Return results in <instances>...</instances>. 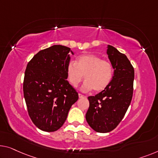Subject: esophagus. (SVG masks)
Masks as SVG:
<instances>
[{
  "mask_svg": "<svg viewBox=\"0 0 158 158\" xmlns=\"http://www.w3.org/2000/svg\"><path fill=\"white\" fill-rule=\"evenodd\" d=\"M79 98H86V96H84L83 94H79Z\"/></svg>",
  "mask_w": 158,
  "mask_h": 158,
  "instance_id": "esophagus-1",
  "label": "esophagus"
}]
</instances>
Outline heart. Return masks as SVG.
<instances>
[{
	"instance_id": "obj_1",
	"label": "heart",
	"mask_w": 158,
	"mask_h": 158,
	"mask_svg": "<svg viewBox=\"0 0 158 158\" xmlns=\"http://www.w3.org/2000/svg\"><path fill=\"white\" fill-rule=\"evenodd\" d=\"M66 72L68 81L74 88L79 86L84 76L86 81L81 90L85 92L92 89L96 92L103 91L109 86L114 76L110 62L93 54L79 56L76 64L72 62L68 63Z\"/></svg>"
}]
</instances>
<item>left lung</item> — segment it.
Listing matches in <instances>:
<instances>
[{
  "instance_id": "8db88e82",
  "label": "left lung",
  "mask_w": 158,
  "mask_h": 158,
  "mask_svg": "<svg viewBox=\"0 0 158 158\" xmlns=\"http://www.w3.org/2000/svg\"><path fill=\"white\" fill-rule=\"evenodd\" d=\"M106 53L114 68L109 86L94 96H89L86 120L98 133H109L122 121L133 97L134 69L127 56L108 45Z\"/></svg>"
}]
</instances>
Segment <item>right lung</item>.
<instances>
[{
    "instance_id": "right-lung-1",
    "label": "right lung",
    "mask_w": 158,
    "mask_h": 158,
    "mask_svg": "<svg viewBox=\"0 0 158 158\" xmlns=\"http://www.w3.org/2000/svg\"><path fill=\"white\" fill-rule=\"evenodd\" d=\"M70 52L74 55L67 47L53 45L40 51L27 65L23 93L28 114L43 131L60 129L79 98L78 93L67 80Z\"/></svg>"
}]
</instances>
